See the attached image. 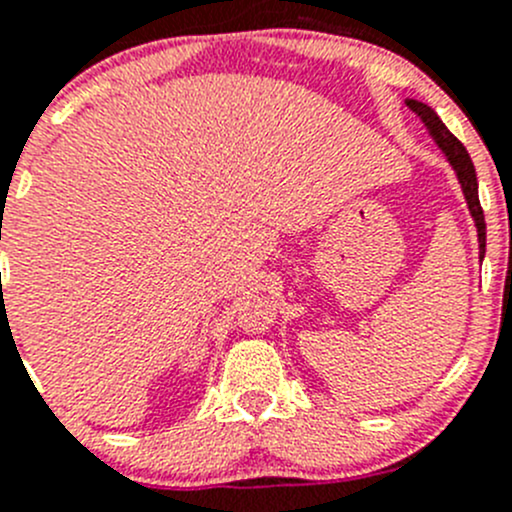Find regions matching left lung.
Instances as JSON below:
<instances>
[{
    "mask_svg": "<svg viewBox=\"0 0 512 512\" xmlns=\"http://www.w3.org/2000/svg\"><path fill=\"white\" fill-rule=\"evenodd\" d=\"M406 106H409L411 111L421 118V123L426 126L428 136H431L433 143L441 148V153L446 156L448 165H451L453 173H456L458 185H461V190H463V198H466L468 213H471L473 223H476L478 250H480L478 257L483 260L485 257V218H483V208H480V200H478V178H476V168H473V160H471V156H468L466 148H463V143L458 141L451 131H448L446 123L438 118V113L433 111L431 106L416 101V98H406Z\"/></svg>",
    "mask_w": 512,
    "mask_h": 512,
    "instance_id": "8db88e82",
    "label": "left lung"
}]
</instances>
